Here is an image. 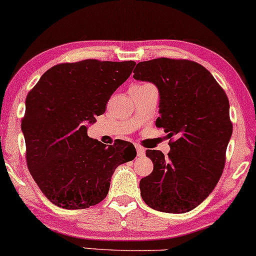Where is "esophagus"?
Returning <instances> with one entry per match:
<instances>
[{"label": "esophagus", "mask_w": 256, "mask_h": 256, "mask_svg": "<svg viewBox=\"0 0 256 256\" xmlns=\"http://www.w3.org/2000/svg\"><path fill=\"white\" fill-rule=\"evenodd\" d=\"M135 147H136V152H138V156H140V158L144 156V154H146V149H144V148H142L141 146H138V144H136Z\"/></svg>", "instance_id": "esophagus-1"}]
</instances>
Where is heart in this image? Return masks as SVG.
I'll list each match as a JSON object with an SVG mask.
<instances>
[{
	"label": "heart",
	"instance_id": "obj_1",
	"mask_svg": "<svg viewBox=\"0 0 256 256\" xmlns=\"http://www.w3.org/2000/svg\"><path fill=\"white\" fill-rule=\"evenodd\" d=\"M141 86H144V84H141Z\"/></svg>",
	"mask_w": 256,
	"mask_h": 256
}]
</instances>
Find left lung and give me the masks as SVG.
I'll list each match as a JSON object with an SVG mask.
<instances>
[{"mask_svg": "<svg viewBox=\"0 0 256 256\" xmlns=\"http://www.w3.org/2000/svg\"><path fill=\"white\" fill-rule=\"evenodd\" d=\"M132 78L158 87L160 118L155 124L170 138L168 158L146 150L154 169L141 178V196L155 210L187 213L209 196L224 172L233 132L230 101L213 75L188 60L140 62Z\"/></svg>", "mask_w": 256, "mask_h": 256, "instance_id": "1", "label": "left lung"}]
</instances>
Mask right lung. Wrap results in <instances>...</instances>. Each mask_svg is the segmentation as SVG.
Here are the masks:
<instances>
[{"label": "right lung", "instance_id": "right-lung-1", "mask_svg": "<svg viewBox=\"0 0 256 256\" xmlns=\"http://www.w3.org/2000/svg\"><path fill=\"white\" fill-rule=\"evenodd\" d=\"M135 64L92 58L61 63L46 72L26 95L21 124L26 164L55 206L84 209L98 204L107 196L115 169L135 158L130 142L106 146L87 134V124L104 114Z\"/></svg>", "mask_w": 256, "mask_h": 256}]
</instances>
